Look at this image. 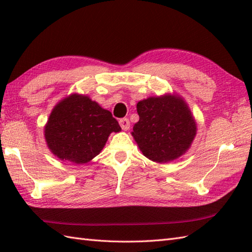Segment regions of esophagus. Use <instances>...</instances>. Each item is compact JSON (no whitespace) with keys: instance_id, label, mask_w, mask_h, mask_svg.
<instances>
[{"instance_id":"1","label":"esophagus","mask_w":252,"mask_h":252,"mask_svg":"<svg viewBox=\"0 0 252 252\" xmlns=\"http://www.w3.org/2000/svg\"><path fill=\"white\" fill-rule=\"evenodd\" d=\"M119 125L121 126L122 130L127 131L130 129V120L127 118H122V119L119 120Z\"/></svg>"}]
</instances>
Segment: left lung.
<instances>
[{
	"mask_svg": "<svg viewBox=\"0 0 252 252\" xmlns=\"http://www.w3.org/2000/svg\"><path fill=\"white\" fill-rule=\"evenodd\" d=\"M140 120L132 135L145 157L159 163L172 161L187 152L196 136V122L183 98L167 94L136 105Z\"/></svg>",
	"mask_w": 252,
	"mask_h": 252,
	"instance_id": "8db88e82",
	"label": "left lung"
}]
</instances>
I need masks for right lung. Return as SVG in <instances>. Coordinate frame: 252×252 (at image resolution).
Returning <instances> with one entry per match:
<instances>
[{"label":"right lung","mask_w":252,"mask_h":252,"mask_svg":"<svg viewBox=\"0 0 252 252\" xmlns=\"http://www.w3.org/2000/svg\"><path fill=\"white\" fill-rule=\"evenodd\" d=\"M120 131L110 111L87 95L71 94L52 110L44 136L57 158L82 164L97 156L111 132Z\"/></svg>","instance_id":"1"}]
</instances>
